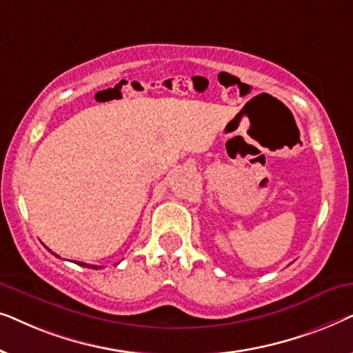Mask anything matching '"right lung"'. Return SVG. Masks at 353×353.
<instances>
[{
    "label": "right lung",
    "instance_id": "1",
    "mask_svg": "<svg viewBox=\"0 0 353 353\" xmlns=\"http://www.w3.org/2000/svg\"><path fill=\"white\" fill-rule=\"evenodd\" d=\"M50 252H51V250H50ZM52 254H54V252H52ZM56 257H59V255H56ZM77 265H80V267H86V268H94V270L101 268V267H98V265H88V263H83V262H77Z\"/></svg>",
    "mask_w": 353,
    "mask_h": 353
}]
</instances>
